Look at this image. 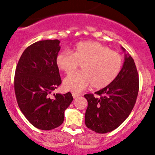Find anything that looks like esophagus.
I'll list each match as a JSON object with an SVG mask.
<instances>
[{
    "label": "esophagus",
    "instance_id": "34e87169",
    "mask_svg": "<svg viewBox=\"0 0 155 155\" xmlns=\"http://www.w3.org/2000/svg\"><path fill=\"white\" fill-rule=\"evenodd\" d=\"M72 96H73V98L76 99V98H77L78 97H79V96H80V94H76V93H73V94H72Z\"/></svg>",
    "mask_w": 155,
    "mask_h": 155
}]
</instances>
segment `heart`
<instances>
[{"instance_id": "1", "label": "heart", "mask_w": 155, "mask_h": 155, "mask_svg": "<svg viewBox=\"0 0 155 155\" xmlns=\"http://www.w3.org/2000/svg\"><path fill=\"white\" fill-rule=\"evenodd\" d=\"M58 68L67 74L73 73L81 64L82 71L70 74L64 79L67 91L79 93L92 84L102 89L113 82L123 68V58L117 52L94 41L75 45L72 53L63 51L56 58Z\"/></svg>"}]
</instances>
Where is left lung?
<instances>
[{"mask_svg": "<svg viewBox=\"0 0 155 155\" xmlns=\"http://www.w3.org/2000/svg\"><path fill=\"white\" fill-rule=\"evenodd\" d=\"M122 50H125L122 47ZM139 91V76L132 57L125 54V61L113 82L94 94L84 96L87 100L85 125L92 131L105 134L118 128L129 116Z\"/></svg>", "mask_w": 155, "mask_h": 155, "instance_id": "1", "label": "left lung"}]
</instances>
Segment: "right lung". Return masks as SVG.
Masks as SVG:
<instances>
[{"mask_svg": "<svg viewBox=\"0 0 155 155\" xmlns=\"http://www.w3.org/2000/svg\"><path fill=\"white\" fill-rule=\"evenodd\" d=\"M58 40L39 41L22 53L15 74V92L21 110L28 121L41 130H51L64 122V110L72 94H50L61 83L56 58Z\"/></svg>", "mask_w": 155, "mask_h": 155, "instance_id": "1", "label": "right lung"}]
</instances>
